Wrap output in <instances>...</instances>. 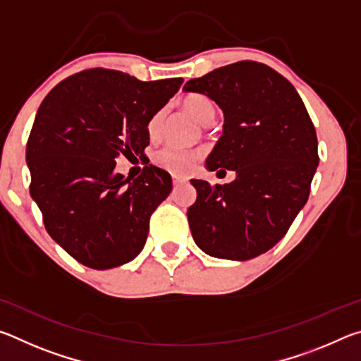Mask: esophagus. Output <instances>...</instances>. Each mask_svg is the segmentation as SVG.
<instances>
[{
    "label": "esophagus",
    "instance_id": "obj_1",
    "mask_svg": "<svg viewBox=\"0 0 361 361\" xmlns=\"http://www.w3.org/2000/svg\"><path fill=\"white\" fill-rule=\"evenodd\" d=\"M188 180L183 178V176H173V185L175 186H180V185H185Z\"/></svg>",
    "mask_w": 361,
    "mask_h": 361
}]
</instances>
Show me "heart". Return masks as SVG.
Masks as SVG:
<instances>
[{
    "mask_svg": "<svg viewBox=\"0 0 361 361\" xmlns=\"http://www.w3.org/2000/svg\"><path fill=\"white\" fill-rule=\"evenodd\" d=\"M183 108L192 116V118L199 122V124L207 126L209 122L215 118V108H213L212 102L205 99L204 95L191 94L183 100ZM162 129V113H157L151 118L148 124V133L151 138H156ZM197 154L194 151L175 148V146H166L161 151L154 154L156 166L169 170L172 173H188L191 170L192 164Z\"/></svg>",
    "mask_w": 361,
    "mask_h": 361,
    "instance_id": "b5f03b06",
    "label": "heart"
}]
</instances>
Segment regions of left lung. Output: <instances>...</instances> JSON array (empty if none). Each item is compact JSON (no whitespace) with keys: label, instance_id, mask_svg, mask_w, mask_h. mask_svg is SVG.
Wrapping results in <instances>:
<instances>
[{"label":"left lung","instance_id":"obj_1","mask_svg":"<svg viewBox=\"0 0 361 361\" xmlns=\"http://www.w3.org/2000/svg\"><path fill=\"white\" fill-rule=\"evenodd\" d=\"M183 90L207 95L224 114L207 170L235 172L228 185L191 180L192 239L213 258H256L282 239L307 202L319 166L315 127L288 79L252 60L191 79Z\"/></svg>","mask_w":361,"mask_h":361}]
</instances>
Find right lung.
<instances>
[{
	"label": "right lung",
	"instance_id": "add662e5",
	"mask_svg": "<svg viewBox=\"0 0 361 361\" xmlns=\"http://www.w3.org/2000/svg\"><path fill=\"white\" fill-rule=\"evenodd\" d=\"M181 82L94 68L63 79L42 100L27 143L30 195L49 235L81 264L105 271L143 250L172 176L149 164L126 178L114 172L116 159L143 154L151 118Z\"/></svg>",
	"mask_w": 361,
	"mask_h": 361
}]
</instances>
